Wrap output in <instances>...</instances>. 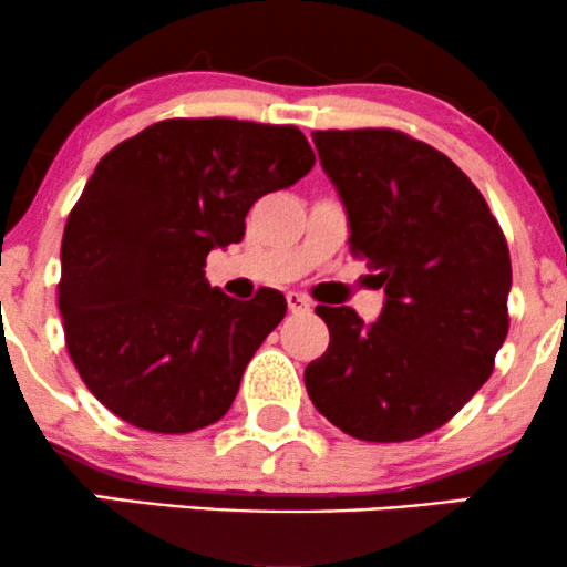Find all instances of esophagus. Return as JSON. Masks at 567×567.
Segmentation results:
<instances>
[{
  "instance_id": "1",
  "label": "esophagus",
  "mask_w": 567,
  "mask_h": 567,
  "mask_svg": "<svg viewBox=\"0 0 567 567\" xmlns=\"http://www.w3.org/2000/svg\"><path fill=\"white\" fill-rule=\"evenodd\" d=\"M288 309L292 315H306V311H311V301L303 296V292H288Z\"/></svg>"
}]
</instances>
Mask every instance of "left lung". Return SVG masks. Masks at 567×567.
<instances>
[{
	"mask_svg": "<svg viewBox=\"0 0 567 567\" xmlns=\"http://www.w3.org/2000/svg\"><path fill=\"white\" fill-rule=\"evenodd\" d=\"M349 247L386 292L379 322L317 306L328 351L303 381L330 424L365 442L424 437L472 400L509 333L512 261L477 186L400 130H317Z\"/></svg>",
	"mask_w": 567,
	"mask_h": 567,
	"instance_id": "obj_1",
	"label": "left lung"
}]
</instances>
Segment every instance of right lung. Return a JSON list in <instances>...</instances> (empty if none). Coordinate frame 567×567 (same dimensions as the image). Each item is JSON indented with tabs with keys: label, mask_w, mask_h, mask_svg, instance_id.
Wrapping results in <instances>:
<instances>
[{
	"label": "right lung",
	"mask_w": 567,
	"mask_h": 567,
	"mask_svg": "<svg viewBox=\"0 0 567 567\" xmlns=\"http://www.w3.org/2000/svg\"><path fill=\"white\" fill-rule=\"evenodd\" d=\"M311 167L298 127L224 116L162 120L97 162L63 229L58 309L84 386L114 415L159 434L224 419L288 303L210 288L207 252Z\"/></svg>",
	"instance_id": "1"
}]
</instances>
